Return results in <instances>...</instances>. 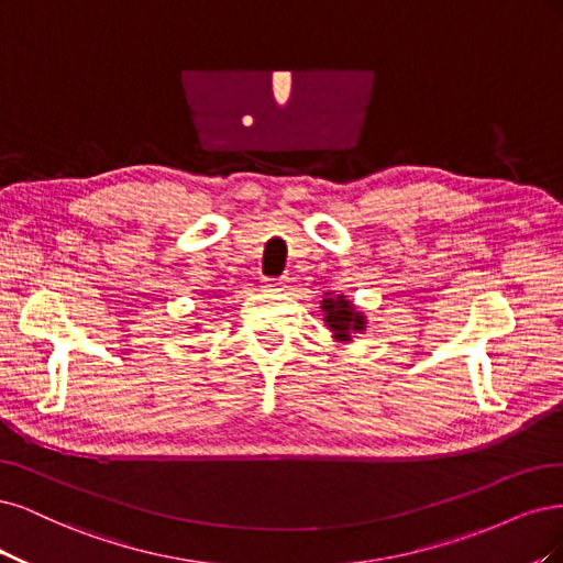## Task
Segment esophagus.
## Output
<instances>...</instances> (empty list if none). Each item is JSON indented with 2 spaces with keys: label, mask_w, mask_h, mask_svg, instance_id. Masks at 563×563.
<instances>
[{
  "label": "esophagus",
  "mask_w": 563,
  "mask_h": 563,
  "mask_svg": "<svg viewBox=\"0 0 563 563\" xmlns=\"http://www.w3.org/2000/svg\"><path fill=\"white\" fill-rule=\"evenodd\" d=\"M287 283H289V278H264V283H262V287L264 289H285L287 287Z\"/></svg>",
  "instance_id": "esophagus-1"
}]
</instances>
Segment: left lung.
<instances>
[{
	"label": "left lung",
	"instance_id": "8db88e82",
	"mask_svg": "<svg viewBox=\"0 0 563 563\" xmlns=\"http://www.w3.org/2000/svg\"><path fill=\"white\" fill-rule=\"evenodd\" d=\"M320 311L324 313V324H328L334 341L339 343H351L353 334L365 332L367 328L365 313H360L357 306L343 295L334 297L332 292H324V299L320 301Z\"/></svg>",
	"mask_w": 563,
	"mask_h": 563
}]
</instances>
